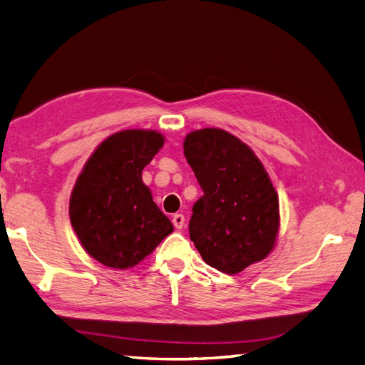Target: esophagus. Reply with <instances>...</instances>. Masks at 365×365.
<instances>
[{
  "instance_id": "obj_1",
  "label": "esophagus",
  "mask_w": 365,
  "mask_h": 365,
  "mask_svg": "<svg viewBox=\"0 0 365 365\" xmlns=\"http://www.w3.org/2000/svg\"><path fill=\"white\" fill-rule=\"evenodd\" d=\"M173 223H174V227L177 230L183 228V225H185V216H183V214H174V216H173Z\"/></svg>"
}]
</instances>
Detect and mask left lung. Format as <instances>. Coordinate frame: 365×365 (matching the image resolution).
I'll return each mask as SVG.
<instances>
[{
  "label": "left lung",
  "mask_w": 365,
  "mask_h": 365,
  "mask_svg": "<svg viewBox=\"0 0 365 365\" xmlns=\"http://www.w3.org/2000/svg\"><path fill=\"white\" fill-rule=\"evenodd\" d=\"M183 154L203 190L190 220L202 259L227 274L264 260L276 245L279 197L253 149L227 130L205 128L185 137Z\"/></svg>",
  "instance_id": "obj_1"
}]
</instances>
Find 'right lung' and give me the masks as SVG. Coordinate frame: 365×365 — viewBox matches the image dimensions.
Wrapping results in <instances>:
<instances>
[{
	"instance_id": "obj_1",
	"label": "right lung",
	"mask_w": 365,
	"mask_h": 365,
	"mask_svg": "<svg viewBox=\"0 0 365 365\" xmlns=\"http://www.w3.org/2000/svg\"><path fill=\"white\" fill-rule=\"evenodd\" d=\"M163 145L157 130H120L103 140L83 166L69 217L81 247L100 264L133 268L174 231L142 180L143 168Z\"/></svg>"
}]
</instances>
